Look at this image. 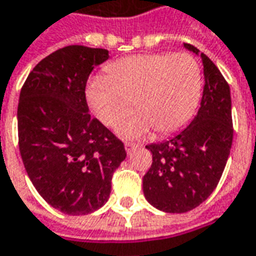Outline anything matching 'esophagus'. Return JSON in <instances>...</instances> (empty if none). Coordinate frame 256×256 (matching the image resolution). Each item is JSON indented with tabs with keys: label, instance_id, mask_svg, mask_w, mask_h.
<instances>
[{
	"label": "esophagus",
	"instance_id": "obj_1",
	"mask_svg": "<svg viewBox=\"0 0 256 256\" xmlns=\"http://www.w3.org/2000/svg\"><path fill=\"white\" fill-rule=\"evenodd\" d=\"M136 148H138L136 144H134V142H125V150H126V154H131Z\"/></svg>",
	"mask_w": 256,
	"mask_h": 256
}]
</instances>
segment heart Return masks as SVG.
I'll use <instances>...</instances> for the list:
<instances>
[{"instance_id": "b5f03b06", "label": "heart", "mask_w": 256, "mask_h": 256, "mask_svg": "<svg viewBox=\"0 0 256 256\" xmlns=\"http://www.w3.org/2000/svg\"><path fill=\"white\" fill-rule=\"evenodd\" d=\"M108 74L92 76L86 100L92 114L116 126L131 112L138 114L118 126V134L135 138L150 130L168 136L194 116L203 92V72L188 53H146L110 63Z\"/></svg>"}]
</instances>
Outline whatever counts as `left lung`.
<instances>
[{
    "instance_id": "obj_1",
    "label": "left lung",
    "mask_w": 256,
    "mask_h": 256,
    "mask_svg": "<svg viewBox=\"0 0 256 256\" xmlns=\"http://www.w3.org/2000/svg\"><path fill=\"white\" fill-rule=\"evenodd\" d=\"M188 50L200 53L193 44ZM204 72L202 104L194 120L172 140L146 145L152 164L144 194L166 212H188L207 200L224 172L232 145L230 86L218 68L200 53Z\"/></svg>"
}]
</instances>
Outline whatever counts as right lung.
Wrapping results in <instances>:
<instances>
[{"instance_id": "right-lung-1", "label": "right lung", "mask_w": 256, "mask_h": 256, "mask_svg": "<svg viewBox=\"0 0 256 256\" xmlns=\"http://www.w3.org/2000/svg\"><path fill=\"white\" fill-rule=\"evenodd\" d=\"M107 49L70 44L36 64L20 88L18 144L29 179L46 203L86 216L107 203L124 144L88 112L86 84Z\"/></svg>"}]
</instances>
